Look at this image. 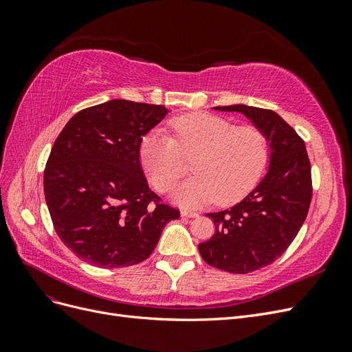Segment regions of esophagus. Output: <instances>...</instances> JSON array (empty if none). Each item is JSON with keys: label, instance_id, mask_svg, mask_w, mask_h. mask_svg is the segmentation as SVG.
I'll use <instances>...</instances> for the list:
<instances>
[{"label": "esophagus", "instance_id": "obj_1", "mask_svg": "<svg viewBox=\"0 0 352 352\" xmlns=\"http://www.w3.org/2000/svg\"><path fill=\"white\" fill-rule=\"evenodd\" d=\"M180 216H182V217H198V212L189 211V210H182V211H180Z\"/></svg>", "mask_w": 352, "mask_h": 352}]
</instances>
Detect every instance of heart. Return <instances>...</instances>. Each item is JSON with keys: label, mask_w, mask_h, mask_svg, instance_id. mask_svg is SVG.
<instances>
[{"label": "heart", "mask_w": 352, "mask_h": 352, "mask_svg": "<svg viewBox=\"0 0 352 352\" xmlns=\"http://www.w3.org/2000/svg\"><path fill=\"white\" fill-rule=\"evenodd\" d=\"M173 138L162 132L144 136L140 158L151 185L167 192L192 162L195 176L180 185L175 199L185 207L217 201L232 204L257 185L269 162L270 145L255 126H235L210 113L185 114L170 122Z\"/></svg>", "instance_id": "heart-1"}]
</instances>
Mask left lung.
<instances>
[{
	"instance_id": "left-lung-1",
	"label": "left lung",
	"mask_w": 352,
	"mask_h": 352,
	"mask_svg": "<svg viewBox=\"0 0 352 352\" xmlns=\"http://www.w3.org/2000/svg\"><path fill=\"white\" fill-rule=\"evenodd\" d=\"M214 110L242 113L270 145V166L261 182L236 206L206 214L216 232L198 245L207 264L245 274L278 260L300 232L313 195L311 166L302 138L278 113L243 104Z\"/></svg>"
}]
</instances>
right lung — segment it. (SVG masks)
Instances as JSON below:
<instances>
[{
	"instance_id": "right-lung-1",
	"label": "right lung",
	"mask_w": 352,
	"mask_h": 352,
	"mask_svg": "<svg viewBox=\"0 0 352 352\" xmlns=\"http://www.w3.org/2000/svg\"><path fill=\"white\" fill-rule=\"evenodd\" d=\"M164 105L111 100L74 114L57 136L44 172L52 225L85 263L120 269L146 260L164 226L179 219L148 186L142 138Z\"/></svg>"
}]
</instances>
